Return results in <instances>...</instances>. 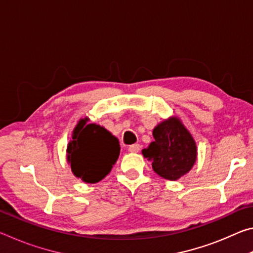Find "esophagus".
<instances>
[{
	"label": "esophagus",
	"mask_w": 253,
	"mask_h": 253,
	"mask_svg": "<svg viewBox=\"0 0 253 253\" xmlns=\"http://www.w3.org/2000/svg\"><path fill=\"white\" fill-rule=\"evenodd\" d=\"M128 151H129L130 153H138L140 151L139 144H132V145H130V146L128 147Z\"/></svg>",
	"instance_id": "esophagus-1"
}]
</instances>
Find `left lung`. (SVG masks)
Returning a JSON list of instances; mask_svg holds the SVG:
<instances>
[{
    "label": "left lung",
    "mask_w": 253,
    "mask_h": 253,
    "mask_svg": "<svg viewBox=\"0 0 253 253\" xmlns=\"http://www.w3.org/2000/svg\"><path fill=\"white\" fill-rule=\"evenodd\" d=\"M153 136L155 140L142 153L152 162L154 172L169 181H176L190 172L196 161V144L177 117L158 124Z\"/></svg>",
    "instance_id": "1"
}]
</instances>
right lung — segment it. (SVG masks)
Listing matches in <instances>:
<instances>
[{
    "instance_id": "obj_1",
    "label": "right lung",
    "mask_w": 253,
    "mask_h": 253,
    "mask_svg": "<svg viewBox=\"0 0 253 253\" xmlns=\"http://www.w3.org/2000/svg\"><path fill=\"white\" fill-rule=\"evenodd\" d=\"M80 119L68 144L67 160L76 177L85 183H97L108 175L117 162L121 145L104 127Z\"/></svg>"
}]
</instances>
